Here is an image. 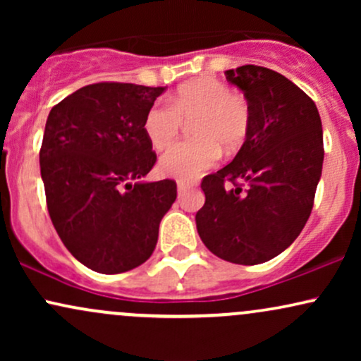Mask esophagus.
Returning a JSON list of instances; mask_svg holds the SVG:
<instances>
[{
	"label": "esophagus",
	"mask_w": 361,
	"mask_h": 361,
	"mask_svg": "<svg viewBox=\"0 0 361 361\" xmlns=\"http://www.w3.org/2000/svg\"><path fill=\"white\" fill-rule=\"evenodd\" d=\"M192 183H185V181H178V192L180 193H183V192H186V190H190L192 188Z\"/></svg>",
	"instance_id": "1"
}]
</instances>
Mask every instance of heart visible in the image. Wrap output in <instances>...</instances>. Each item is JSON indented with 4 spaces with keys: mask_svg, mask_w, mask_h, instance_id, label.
I'll return each mask as SVG.
<instances>
[{
    "mask_svg": "<svg viewBox=\"0 0 361 361\" xmlns=\"http://www.w3.org/2000/svg\"><path fill=\"white\" fill-rule=\"evenodd\" d=\"M192 142L178 144L161 157V175L192 181L214 166L224 152L243 146L251 126V111L243 94L214 78L188 81L176 90L169 106L154 103L144 117V134L154 151H164L192 122Z\"/></svg>",
    "mask_w": 361,
    "mask_h": 361,
    "instance_id": "obj_1",
    "label": "heart"
}]
</instances>
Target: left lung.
Here are the masks:
<instances>
[{"label":"left lung","instance_id":"obj_1","mask_svg":"<svg viewBox=\"0 0 361 361\" xmlns=\"http://www.w3.org/2000/svg\"><path fill=\"white\" fill-rule=\"evenodd\" d=\"M244 93L251 126L233 163L202 180L195 215L200 239L219 258L259 264L297 239L314 205L324 144L316 103L261 66L226 71Z\"/></svg>","mask_w":361,"mask_h":361}]
</instances>
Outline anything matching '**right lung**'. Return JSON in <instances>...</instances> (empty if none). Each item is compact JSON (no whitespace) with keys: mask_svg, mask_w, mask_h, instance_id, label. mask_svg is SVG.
I'll list each match as a JSON object with an SVG mask.
<instances>
[{"mask_svg":"<svg viewBox=\"0 0 361 361\" xmlns=\"http://www.w3.org/2000/svg\"><path fill=\"white\" fill-rule=\"evenodd\" d=\"M163 86L94 82L51 110L40 175L51 221L69 252L114 275L154 251L159 222L176 200V181L142 183L156 164L144 117Z\"/></svg>","mask_w":361,"mask_h":361,"instance_id":"obj_1","label":"right lung"}]
</instances>
